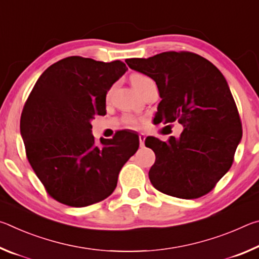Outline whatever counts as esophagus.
I'll list each match as a JSON object with an SVG mask.
<instances>
[{"label": "esophagus", "instance_id": "1", "mask_svg": "<svg viewBox=\"0 0 259 259\" xmlns=\"http://www.w3.org/2000/svg\"><path fill=\"white\" fill-rule=\"evenodd\" d=\"M139 145H140V147H143L144 145H145V138H146V136L144 135V134H139Z\"/></svg>", "mask_w": 259, "mask_h": 259}]
</instances>
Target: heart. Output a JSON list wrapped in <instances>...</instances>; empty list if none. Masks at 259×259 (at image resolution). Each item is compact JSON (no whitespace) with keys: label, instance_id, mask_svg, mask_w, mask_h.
<instances>
[{"label":"heart","instance_id":"b5f03b06","mask_svg":"<svg viewBox=\"0 0 259 259\" xmlns=\"http://www.w3.org/2000/svg\"><path fill=\"white\" fill-rule=\"evenodd\" d=\"M148 81H151V78L145 76V75H143V74H135V75H133V77H131V83H133V85L138 91L140 90V88H142ZM126 123H128V125H130V126H134V128L138 126L137 120H135L134 117H130V116L126 117Z\"/></svg>","mask_w":259,"mask_h":259}]
</instances>
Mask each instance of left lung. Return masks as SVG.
Returning a JSON list of instances; mask_svg holds the SVG:
<instances>
[{"mask_svg": "<svg viewBox=\"0 0 259 259\" xmlns=\"http://www.w3.org/2000/svg\"><path fill=\"white\" fill-rule=\"evenodd\" d=\"M128 66L155 81L161 102L155 119L183 125L166 142L147 137L155 153L148 177L164 194L198 199L212 190L233 163L242 128L233 96L221 71L193 52L168 51L126 59Z\"/></svg>", "mask_w": 259, "mask_h": 259, "instance_id": "8db88e82", "label": "left lung"}]
</instances>
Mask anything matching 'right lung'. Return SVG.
<instances>
[{"instance_id": "1", "label": "right lung", "mask_w": 259, "mask_h": 259, "mask_svg": "<svg viewBox=\"0 0 259 259\" xmlns=\"http://www.w3.org/2000/svg\"><path fill=\"white\" fill-rule=\"evenodd\" d=\"M126 71L120 60L67 57L48 67L29 94L20 119L26 155L58 202L80 208L106 199L137 152L131 133L100 138L99 145L91 134V120L106 109L107 91Z\"/></svg>"}]
</instances>
